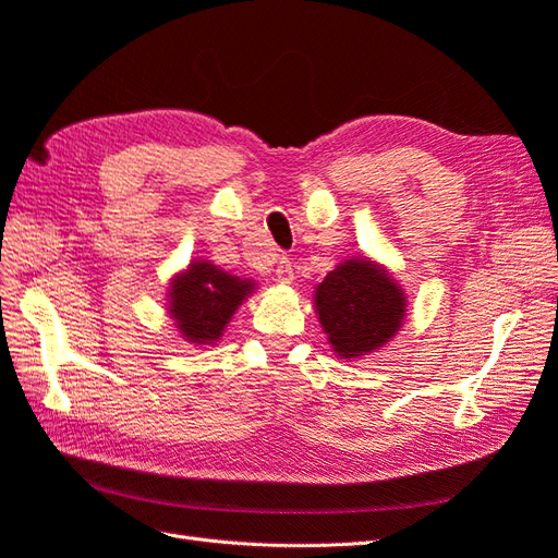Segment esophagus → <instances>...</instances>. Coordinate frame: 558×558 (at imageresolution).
<instances>
[{
    "label": "esophagus",
    "instance_id": "obj_1",
    "mask_svg": "<svg viewBox=\"0 0 558 558\" xmlns=\"http://www.w3.org/2000/svg\"><path fill=\"white\" fill-rule=\"evenodd\" d=\"M277 281L279 283H291L293 281V265L289 258H281L277 265Z\"/></svg>",
    "mask_w": 558,
    "mask_h": 558
}]
</instances>
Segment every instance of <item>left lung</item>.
<instances>
[{
  "instance_id": "obj_1",
  "label": "left lung",
  "mask_w": 558,
  "mask_h": 558,
  "mask_svg": "<svg viewBox=\"0 0 558 558\" xmlns=\"http://www.w3.org/2000/svg\"><path fill=\"white\" fill-rule=\"evenodd\" d=\"M314 305L337 356L359 359L400 330L408 300L381 265L351 258L316 286Z\"/></svg>"
}]
</instances>
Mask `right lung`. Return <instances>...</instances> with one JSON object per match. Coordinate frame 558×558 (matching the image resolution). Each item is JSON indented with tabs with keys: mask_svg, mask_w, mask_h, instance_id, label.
<instances>
[{
	"mask_svg": "<svg viewBox=\"0 0 558 558\" xmlns=\"http://www.w3.org/2000/svg\"><path fill=\"white\" fill-rule=\"evenodd\" d=\"M253 289L251 279L232 277L209 260H193L170 281V316L189 342L214 344Z\"/></svg>",
	"mask_w": 558,
	"mask_h": 558,
	"instance_id": "right-lung-1",
	"label": "right lung"
}]
</instances>
